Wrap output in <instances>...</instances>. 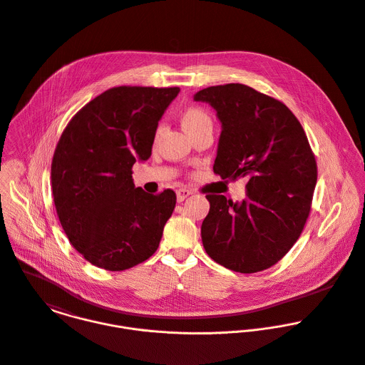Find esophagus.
Instances as JSON below:
<instances>
[{"label": "esophagus", "mask_w": 365, "mask_h": 365, "mask_svg": "<svg viewBox=\"0 0 365 365\" xmlns=\"http://www.w3.org/2000/svg\"><path fill=\"white\" fill-rule=\"evenodd\" d=\"M192 191L191 190H187V188H180L177 190V201L178 202H182L188 195H191Z\"/></svg>", "instance_id": "34e87169"}]
</instances>
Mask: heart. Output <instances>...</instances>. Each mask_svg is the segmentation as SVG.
<instances>
[{"label":"heart","instance_id":"obj_1","mask_svg":"<svg viewBox=\"0 0 365 365\" xmlns=\"http://www.w3.org/2000/svg\"><path fill=\"white\" fill-rule=\"evenodd\" d=\"M181 123L184 128L191 134H197L202 130L212 128V119L210 113L200 106H190L181 113Z\"/></svg>","mask_w":365,"mask_h":365}]
</instances>
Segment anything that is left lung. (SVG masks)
Here are the masks:
<instances>
[{"label": "left lung", "mask_w": 365, "mask_h": 365, "mask_svg": "<svg viewBox=\"0 0 365 365\" xmlns=\"http://www.w3.org/2000/svg\"><path fill=\"white\" fill-rule=\"evenodd\" d=\"M222 123L214 173L246 177L247 198L208 194L202 243L217 263L255 273L277 263L299 240L310 214L317 164L297 118L280 101L246 85L200 91Z\"/></svg>", "instance_id": "1"}]
</instances>
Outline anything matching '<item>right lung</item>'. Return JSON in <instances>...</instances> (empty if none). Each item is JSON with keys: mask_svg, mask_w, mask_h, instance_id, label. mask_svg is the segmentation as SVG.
<instances>
[{"mask_svg": "<svg viewBox=\"0 0 365 365\" xmlns=\"http://www.w3.org/2000/svg\"><path fill=\"white\" fill-rule=\"evenodd\" d=\"M180 88L118 86L85 105L65 127L51 165L59 222L92 264L120 272L158 247L177 195L147 194L133 182L148 160L158 120Z\"/></svg>", "mask_w": 365, "mask_h": 365, "instance_id": "obj_1", "label": "right lung"}]
</instances>
